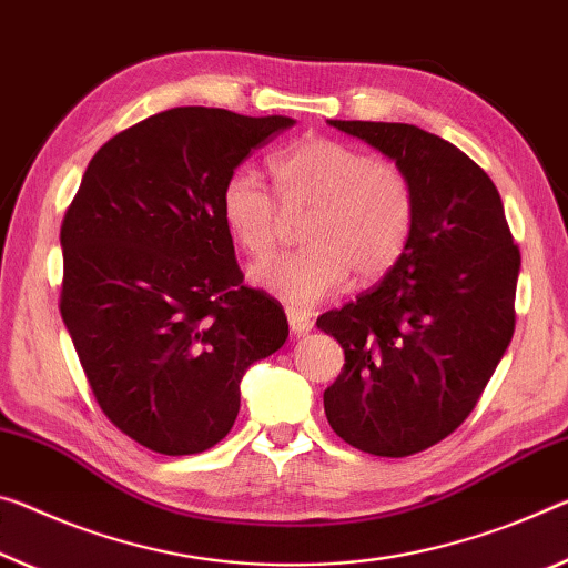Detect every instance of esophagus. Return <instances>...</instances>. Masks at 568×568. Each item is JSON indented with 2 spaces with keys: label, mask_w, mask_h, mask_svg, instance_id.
I'll return each instance as SVG.
<instances>
[{
  "label": "esophagus",
  "mask_w": 568,
  "mask_h": 568,
  "mask_svg": "<svg viewBox=\"0 0 568 568\" xmlns=\"http://www.w3.org/2000/svg\"><path fill=\"white\" fill-rule=\"evenodd\" d=\"M285 316H287V326H291L293 333H308L313 328V318L305 311L287 308Z\"/></svg>",
  "instance_id": "34e87169"
}]
</instances>
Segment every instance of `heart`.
<instances>
[{"instance_id":"heart-1","label":"heart","mask_w":568,"mask_h":568,"mask_svg":"<svg viewBox=\"0 0 568 568\" xmlns=\"http://www.w3.org/2000/svg\"><path fill=\"white\" fill-rule=\"evenodd\" d=\"M277 204L252 171H237L222 189V220L252 257L281 242L285 217H303L305 250L260 260L250 281L293 308L328 298L354 270L362 283L399 265L417 227V189L397 161L348 143L308 136L270 159Z\"/></svg>"}]
</instances>
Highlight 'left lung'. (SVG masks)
<instances>
[{
    "instance_id": "8db88e82",
    "label": "left lung",
    "mask_w": 568,
    "mask_h": 568,
    "mask_svg": "<svg viewBox=\"0 0 568 568\" xmlns=\"http://www.w3.org/2000/svg\"><path fill=\"white\" fill-rule=\"evenodd\" d=\"M331 125L407 169L417 227L379 285L316 321L346 356L323 407L351 447L407 457L463 425L506 354L520 250L490 176L449 141L409 123Z\"/></svg>"
}]
</instances>
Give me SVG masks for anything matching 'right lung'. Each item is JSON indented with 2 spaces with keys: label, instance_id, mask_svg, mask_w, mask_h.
<instances>
[{
  "label": "right lung",
  "instance_id": "1",
  "mask_svg": "<svg viewBox=\"0 0 568 568\" xmlns=\"http://www.w3.org/2000/svg\"><path fill=\"white\" fill-rule=\"evenodd\" d=\"M287 115L156 113L105 141L60 227V313L98 407L161 455L220 443L247 366L285 344L283 305L245 285L222 189Z\"/></svg>",
  "mask_w": 568,
  "mask_h": 568
}]
</instances>
